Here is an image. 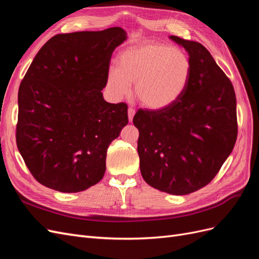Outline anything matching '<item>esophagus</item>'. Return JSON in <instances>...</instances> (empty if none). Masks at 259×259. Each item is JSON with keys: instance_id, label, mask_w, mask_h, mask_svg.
<instances>
[{"instance_id": "34e87169", "label": "esophagus", "mask_w": 259, "mask_h": 259, "mask_svg": "<svg viewBox=\"0 0 259 259\" xmlns=\"http://www.w3.org/2000/svg\"><path fill=\"white\" fill-rule=\"evenodd\" d=\"M135 109L134 108H132V107H130L128 108V110H127V114H128V120L130 121H132L133 120V117H134V115H135Z\"/></svg>"}]
</instances>
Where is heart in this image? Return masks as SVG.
<instances>
[{"label":"heart","instance_id":"1","mask_svg":"<svg viewBox=\"0 0 259 259\" xmlns=\"http://www.w3.org/2000/svg\"><path fill=\"white\" fill-rule=\"evenodd\" d=\"M190 76V60L170 45L144 43L121 54L119 69L109 72L108 83L117 97L127 95L135 83V97L145 107L163 109L174 104Z\"/></svg>","mask_w":259,"mask_h":259}]
</instances>
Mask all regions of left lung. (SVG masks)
Segmentation results:
<instances>
[{
	"mask_svg": "<svg viewBox=\"0 0 259 259\" xmlns=\"http://www.w3.org/2000/svg\"><path fill=\"white\" fill-rule=\"evenodd\" d=\"M189 54L190 76L170 106L139 109L137 151L145 182L184 195L209 184L231 153L238 136L237 99L229 77L199 42L169 36Z\"/></svg>",
	"mask_w": 259,
	"mask_h": 259,
	"instance_id": "obj_1",
	"label": "left lung"
}]
</instances>
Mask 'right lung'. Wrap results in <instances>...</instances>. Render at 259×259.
<instances>
[{
	"label": "right lung",
	"mask_w": 259,
	"mask_h": 259,
	"mask_svg": "<svg viewBox=\"0 0 259 259\" xmlns=\"http://www.w3.org/2000/svg\"><path fill=\"white\" fill-rule=\"evenodd\" d=\"M119 27L56 34L37 52L18 91L16 143L30 173L60 192L99 183L107 149L127 124V105L103 93Z\"/></svg>",
	"instance_id": "1"
}]
</instances>
